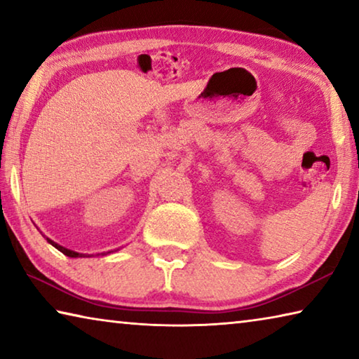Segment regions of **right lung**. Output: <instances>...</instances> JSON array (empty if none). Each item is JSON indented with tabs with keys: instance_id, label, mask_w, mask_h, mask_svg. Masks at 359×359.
<instances>
[{
	"instance_id": "add662e5",
	"label": "right lung",
	"mask_w": 359,
	"mask_h": 359,
	"mask_svg": "<svg viewBox=\"0 0 359 359\" xmlns=\"http://www.w3.org/2000/svg\"><path fill=\"white\" fill-rule=\"evenodd\" d=\"M48 242H50V244H52L53 247H55V248H58V250H60V252H62V253H65V255H66V257H71V258H77V257H82V255H81V253H76V252H72V250H68V248H65V247H62V245H58V244H55V242H52V241H48Z\"/></svg>"
}]
</instances>
